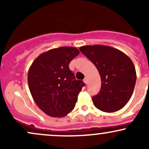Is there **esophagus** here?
Wrapping results in <instances>:
<instances>
[{
  "label": "esophagus",
  "instance_id": "esophagus-1",
  "mask_svg": "<svg viewBox=\"0 0 149 149\" xmlns=\"http://www.w3.org/2000/svg\"><path fill=\"white\" fill-rule=\"evenodd\" d=\"M83 81H84V83H85V84H88V78H85L84 80H83Z\"/></svg>",
  "mask_w": 149,
  "mask_h": 149
}]
</instances>
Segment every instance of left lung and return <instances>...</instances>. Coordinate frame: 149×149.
I'll list each match as a JSON object with an SVG mask.
<instances>
[{"label": "left lung", "mask_w": 149, "mask_h": 149, "mask_svg": "<svg viewBox=\"0 0 149 149\" xmlns=\"http://www.w3.org/2000/svg\"><path fill=\"white\" fill-rule=\"evenodd\" d=\"M79 49L95 65L101 77L100 91L92 97L95 107L108 113L123 108L131 98L136 79L130 57L110 46L85 45Z\"/></svg>", "instance_id": "8db88e82"}]
</instances>
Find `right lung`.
I'll return each instance as SVG.
<instances>
[{
    "label": "right lung",
    "instance_id": "1",
    "mask_svg": "<svg viewBox=\"0 0 149 149\" xmlns=\"http://www.w3.org/2000/svg\"><path fill=\"white\" fill-rule=\"evenodd\" d=\"M73 47H61L42 53L29 69L28 84L37 106L51 117L61 118L74 109L85 83L76 80L69 64L79 54Z\"/></svg>",
    "mask_w": 149,
    "mask_h": 149
}]
</instances>
